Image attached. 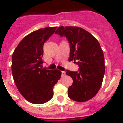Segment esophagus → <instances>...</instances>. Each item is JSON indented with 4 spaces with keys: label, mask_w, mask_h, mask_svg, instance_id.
I'll return each instance as SVG.
<instances>
[{
    "label": "esophagus",
    "mask_w": 123,
    "mask_h": 123,
    "mask_svg": "<svg viewBox=\"0 0 123 123\" xmlns=\"http://www.w3.org/2000/svg\"><path fill=\"white\" fill-rule=\"evenodd\" d=\"M65 75H66V73H65V71H62V76L63 77L65 76Z\"/></svg>",
    "instance_id": "esophagus-1"
}]
</instances>
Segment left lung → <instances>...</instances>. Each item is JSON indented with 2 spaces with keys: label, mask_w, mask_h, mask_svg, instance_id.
<instances>
[{
  "label": "left lung",
  "mask_w": 123,
  "mask_h": 123,
  "mask_svg": "<svg viewBox=\"0 0 123 123\" xmlns=\"http://www.w3.org/2000/svg\"><path fill=\"white\" fill-rule=\"evenodd\" d=\"M55 34L68 39L70 45L68 60H74L79 66V71L66 72L73 79L68 89V97L79 102L91 99L100 89L105 73L104 55L99 42L79 27L60 26Z\"/></svg>",
  "instance_id": "1"
}]
</instances>
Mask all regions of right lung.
<instances>
[{
	"label": "right lung",
	"mask_w": 123,
	"mask_h": 123,
	"mask_svg": "<svg viewBox=\"0 0 123 123\" xmlns=\"http://www.w3.org/2000/svg\"><path fill=\"white\" fill-rule=\"evenodd\" d=\"M56 27H46L29 34L19 42L12 55V71L15 85L28 102L42 104L54 95L53 87L62 71L42 68L43 46Z\"/></svg>",
	"instance_id": "obj_1"
}]
</instances>
